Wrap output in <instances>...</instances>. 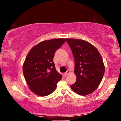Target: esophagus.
I'll return each instance as SVG.
<instances>
[{
  "instance_id": "1",
  "label": "esophagus",
  "mask_w": 121,
  "mask_h": 121,
  "mask_svg": "<svg viewBox=\"0 0 121 121\" xmlns=\"http://www.w3.org/2000/svg\"><path fill=\"white\" fill-rule=\"evenodd\" d=\"M70 71H69V70H68L67 71V72H66L64 74V75H65V77H67V76H68V75H69V74H70Z\"/></svg>"
}]
</instances>
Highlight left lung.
Listing matches in <instances>:
<instances>
[{
    "label": "left lung",
    "mask_w": 121,
    "mask_h": 121,
    "mask_svg": "<svg viewBox=\"0 0 121 121\" xmlns=\"http://www.w3.org/2000/svg\"><path fill=\"white\" fill-rule=\"evenodd\" d=\"M66 40L73 54L77 76L71 89L82 96L92 93L99 86L105 73L101 56L96 48L87 41L74 39Z\"/></svg>",
    "instance_id": "obj_1"
}]
</instances>
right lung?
I'll use <instances>...</instances> for the list:
<instances>
[{
	"mask_svg": "<svg viewBox=\"0 0 121 121\" xmlns=\"http://www.w3.org/2000/svg\"><path fill=\"white\" fill-rule=\"evenodd\" d=\"M66 41L64 39L43 41L35 46L26 56L23 73L29 88L40 96L52 94L62 76L53 62L56 51Z\"/></svg>",
	"mask_w": 121,
	"mask_h": 121,
	"instance_id": "right-lung-1",
	"label": "right lung"
}]
</instances>
